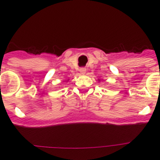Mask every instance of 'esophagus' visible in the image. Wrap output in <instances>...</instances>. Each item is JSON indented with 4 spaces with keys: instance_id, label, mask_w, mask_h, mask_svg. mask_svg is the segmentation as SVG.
I'll use <instances>...</instances> for the list:
<instances>
[{
    "instance_id": "esophagus-1",
    "label": "esophagus",
    "mask_w": 160,
    "mask_h": 160,
    "mask_svg": "<svg viewBox=\"0 0 160 160\" xmlns=\"http://www.w3.org/2000/svg\"><path fill=\"white\" fill-rule=\"evenodd\" d=\"M80 72L81 74H84V73L86 72V68H81L80 69Z\"/></svg>"
}]
</instances>
